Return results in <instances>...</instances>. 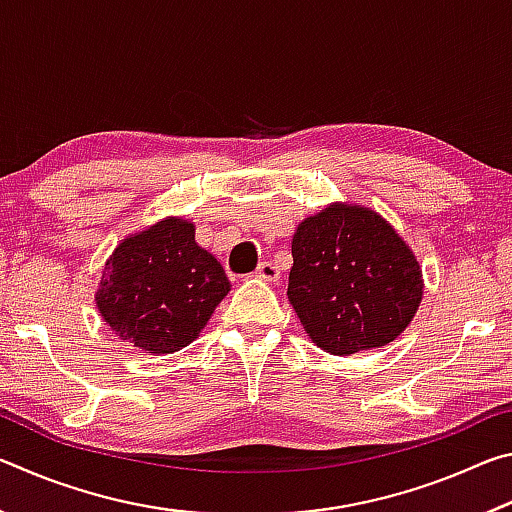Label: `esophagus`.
<instances>
[{"label": "esophagus", "mask_w": 512, "mask_h": 512, "mask_svg": "<svg viewBox=\"0 0 512 512\" xmlns=\"http://www.w3.org/2000/svg\"><path fill=\"white\" fill-rule=\"evenodd\" d=\"M255 277H259V280H264V282H277V280H280V271H277L275 264L262 262L257 266Z\"/></svg>", "instance_id": "34e87169"}]
</instances>
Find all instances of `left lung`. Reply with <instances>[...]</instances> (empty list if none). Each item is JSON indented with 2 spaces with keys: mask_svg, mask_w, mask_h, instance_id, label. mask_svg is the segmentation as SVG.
Masks as SVG:
<instances>
[{
  "mask_svg": "<svg viewBox=\"0 0 512 512\" xmlns=\"http://www.w3.org/2000/svg\"><path fill=\"white\" fill-rule=\"evenodd\" d=\"M289 302L320 350L336 357L388 345L422 300L413 250L370 207L332 203L291 241Z\"/></svg>",
  "mask_w": 512,
  "mask_h": 512,
  "instance_id": "1",
  "label": "left lung"
}]
</instances>
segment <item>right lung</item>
I'll use <instances>...</instances> for the list:
<instances>
[{
	"label": "right lung",
	"instance_id": "obj_1",
	"mask_svg": "<svg viewBox=\"0 0 512 512\" xmlns=\"http://www.w3.org/2000/svg\"><path fill=\"white\" fill-rule=\"evenodd\" d=\"M194 232L192 221L167 216L121 239L110 255L97 309L121 341L151 354L183 350L228 296L223 266L196 244Z\"/></svg>",
	"mask_w": 512,
	"mask_h": 512
}]
</instances>
